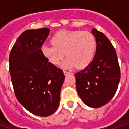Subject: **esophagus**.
Instances as JSON below:
<instances>
[{"label":"esophagus","mask_w":129,"mask_h":129,"mask_svg":"<svg viewBox=\"0 0 129 129\" xmlns=\"http://www.w3.org/2000/svg\"><path fill=\"white\" fill-rule=\"evenodd\" d=\"M64 75H67L70 74V72H67V71H65V70H64Z\"/></svg>","instance_id":"34e87169"}]
</instances>
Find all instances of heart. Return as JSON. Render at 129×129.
I'll use <instances>...</instances> for the list:
<instances>
[{"mask_svg":"<svg viewBox=\"0 0 129 129\" xmlns=\"http://www.w3.org/2000/svg\"><path fill=\"white\" fill-rule=\"evenodd\" d=\"M51 41L52 45L42 47L43 54L53 64H58L66 53L68 57L62 64L64 68H85L92 62L96 49L95 38L88 31L63 30L56 33Z\"/></svg>","mask_w":129,"mask_h":129,"instance_id":"b5f03b06","label":"heart"}]
</instances>
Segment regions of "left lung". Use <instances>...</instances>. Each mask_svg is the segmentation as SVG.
Listing matches in <instances>:
<instances>
[{"label": "left lung", "mask_w": 129, "mask_h": 129, "mask_svg": "<svg viewBox=\"0 0 129 129\" xmlns=\"http://www.w3.org/2000/svg\"><path fill=\"white\" fill-rule=\"evenodd\" d=\"M96 40L95 57L84 70L76 73V88L87 106L100 108L114 96L121 78L116 52L103 33L92 30Z\"/></svg>", "instance_id": "left-lung-1"}]
</instances>
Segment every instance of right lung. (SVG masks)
I'll return each mask as SVG.
<instances>
[{
  "label": "right lung",
  "instance_id": "obj_1",
  "mask_svg": "<svg viewBox=\"0 0 129 129\" xmlns=\"http://www.w3.org/2000/svg\"><path fill=\"white\" fill-rule=\"evenodd\" d=\"M49 28L26 30L18 37L9 57V72L16 97L36 116L53 114L59 105L64 75L43 54Z\"/></svg>",
  "mask_w": 129,
  "mask_h": 129
}]
</instances>
